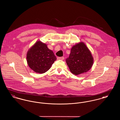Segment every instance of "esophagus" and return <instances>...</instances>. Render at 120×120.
<instances>
[{
  "instance_id": "1",
  "label": "esophagus",
  "mask_w": 120,
  "mask_h": 120,
  "mask_svg": "<svg viewBox=\"0 0 120 120\" xmlns=\"http://www.w3.org/2000/svg\"><path fill=\"white\" fill-rule=\"evenodd\" d=\"M64 59V56H62V57H57V60H63Z\"/></svg>"
}]
</instances>
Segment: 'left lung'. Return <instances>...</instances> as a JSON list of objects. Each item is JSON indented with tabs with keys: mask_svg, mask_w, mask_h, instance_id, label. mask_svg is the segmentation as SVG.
<instances>
[{
	"mask_svg": "<svg viewBox=\"0 0 120 120\" xmlns=\"http://www.w3.org/2000/svg\"><path fill=\"white\" fill-rule=\"evenodd\" d=\"M66 63L71 72L78 75L89 70L93 64V57L90 51L83 42H80L71 48Z\"/></svg>",
	"mask_w": 120,
	"mask_h": 120,
	"instance_id": "obj_1",
	"label": "left lung"
}]
</instances>
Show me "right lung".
Instances as JSON below:
<instances>
[{"label": "right lung", "mask_w": 120, "mask_h": 120, "mask_svg": "<svg viewBox=\"0 0 120 120\" xmlns=\"http://www.w3.org/2000/svg\"><path fill=\"white\" fill-rule=\"evenodd\" d=\"M26 58L29 67L36 73L40 74L49 70L56 60L52 51L40 41L36 42L28 50Z\"/></svg>", "instance_id": "add662e5"}]
</instances>
